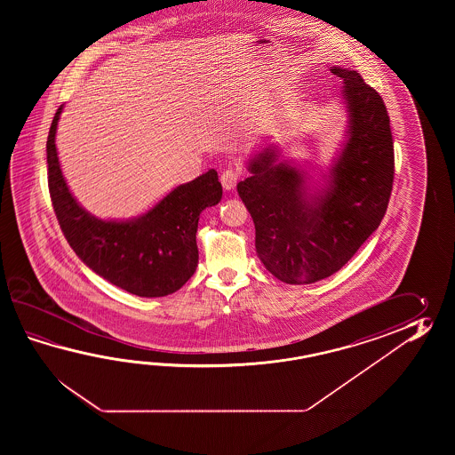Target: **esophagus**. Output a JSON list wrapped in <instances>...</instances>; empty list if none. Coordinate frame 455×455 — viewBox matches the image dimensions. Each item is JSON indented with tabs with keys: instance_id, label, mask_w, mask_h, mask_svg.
Instances as JSON below:
<instances>
[{
	"instance_id": "34e87169",
	"label": "esophagus",
	"mask_w": 455,
	"mask_h": 455,
	"mask_svg": "<svg viewBox=\"0 0 455 455\" xmlns=\"http://www.w3.org/2000/svg\"><path fill=\"white\" fill-rule=\"evenodd\" d=\"M237 180H239V172L235 169H226L221 174V184H223L224 190H234Z\"/></svg>"
}]
</instances>
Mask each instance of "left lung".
I'll list each match as a JSON object with an SVG mask.
<instances>
[{
  "instance_id": "8db88e82",
  "label": "left lung",
  "mask_w": 455,
  "mask_h": 455,
  "mask_svg": "<svg viewBox=\"0 0 455 455\" xmlns=\"http://www.w3.org/2000/svg\"><path fill=\"white\" fill-rule=\"evenodd\" d=\"M343 79L339 99L347 132L323 184L280 159L273 143L253 153L251 177L237 192L255 224V249L265 268L288 284L329 278L376 231L394 182V141L386 104L355 69L331 67Z\"/></svg>"
}]
</instances>
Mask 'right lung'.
Wrapping results in <instances>:
<instances>
[{"mask_svg": "<svg viewBox=\"0 0 455 455\" xmlns=\"http://www.w3.org/2000/svg\"><path fill=\"white\" fill-rule=\"evenodd\" d=\"M59 107L47 138L52 204L71 249L104 280L141 298H163L180 290L198 265L196 229L200 213L221 202L223 187L210 169L179 185L141 216L100 220L69 192L55 145Z\"/></svg>", "mask_w": 455, "mask_h": 455, "instance_id": "right-lung-1", "label": "right lung"}]
</instances>
